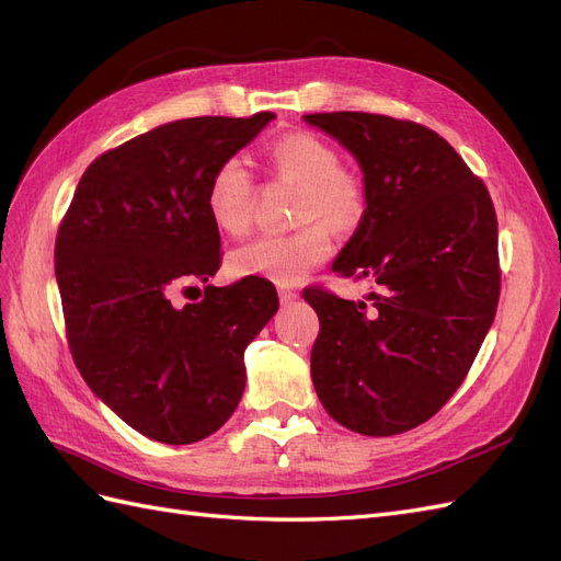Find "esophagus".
<instances>
[{
    "label": "esophagus",
    "mask_w": 561,
    "mask_h": 561,
    "mask_svg": "<svg viewBox=\"0 0 561 561\" xmlns=\"http://www.w3.org/2000/svg\"><path fill=\"white\" fill-rule=\"evenodd\" d=\"M278 297H280V304H293L299 295L290 290V287H278Z\"/></svg>",
    "instance_id": "esophagus-1"
}]
</instances>
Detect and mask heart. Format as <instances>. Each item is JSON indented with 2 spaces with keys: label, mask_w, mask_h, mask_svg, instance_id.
Returning a JSON list of instances; mask_svg holds the SVG:
<instances>
[{
  "label": "heart",
  "mask_w": 561,
  "mask_h": 561,
  "mask_svg": "<svg viewBox=\"0 0 561 561\" xmlns=\"http://www.w3.org/2000/svg\"><path fill=\"white\" fill-rule=\"evenodd\" d=\"M274 173L299 184L297 219L304 225L290 233H262L231 250L229 271L236 278H264L278 285H295L307 278L332 252L334 231H351L363 222L367 192L358 175L339 168L332 145L311 133L283 135L268 149ZM257 186L239 157L219 161L208 180L206 210L213 225L231 236L250 227ZM319 222L313 224L312 219Z\"/></svg>",
  "instance_id": "heart-1"
}]
</instances>
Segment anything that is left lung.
Masks as SVG:
<instances>
[{
  "label": "left lung",
  "instance_id": "obj_1",
  "mask_svg": "<svg viewBox=\"0 0 561 561\" xmlns=\"http://www.w3.org/2000/svg\"><path fill=\"white\" fill-rule=\"evenodd\" d=\"M363 171L367 210L332 262L375 293L304 290L320 320L311 379L344 428L386 437L428 421L461 386L494 322L501 271L494 203L426 126L365 112L307 114Z\"/></svg>",
  "mask_w": 561,
  "mask_h": 561
}]
</instances>
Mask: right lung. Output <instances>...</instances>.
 Wrapping results in <instances>:
<instances>
[{
  "label": "right lung",
  "instance_id": "add662e5",
  "mask_svg": "<svg viewBox=\"0 0 561 561\" xmlns=\"http://www.w3.org/2000/svg\"><path fill=\"white\" fill-rule=\"evenodd\" d=\"M274 118H180L105 151L58 229L72 358L93 393L157 443L192 445L225 426L245 388L243 353L278 311L264 278L171 304L178 285L208 283L219 268L206 210L213 171Z\"/></svg>",
  "mask_w": 561,
  "mask_h": 561
}]
</instances>
